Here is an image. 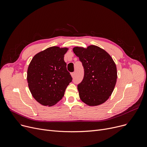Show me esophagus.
<instances>
[{"label":"esophagus","mask_w":147,"mask_h":147,"mask_svg":"<svg viewBox=\"0 0 147 147\" xmlns=\"http://www.w3.org/2000/svg\"><path fill=\"white\" fill-rule=\"evenodd\" d=\"M71 76H72V78H74V76H75V73H74V72L71 73Z\"/></svg>","instance_id":"34e87169"}]
</instances>
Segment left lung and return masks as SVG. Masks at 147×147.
I'll list each match as a JSON object with an SVG mask.
<instances>
[{
    "mask_svg": "<svg viewBox=\"0 0 147 147\" xmlns=\"http://www.w3.org/2000/svg\"><path fill=\"white\" fill-rule=\"evenodd\" d=\"M73 52L84 68L83 79L78 85L82 101L89 106L105 102L116 83L117 68L111 56L95 45L85 49L75 47Z\"/></svg>",
    "mask_w": 147,
    "mask_h": 147,
    "instance_id": "8db88e82",
    "label": "left lung"
}]
</instances>
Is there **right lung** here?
Returning <instances> with one entry per match:
<instances>
[{"instance_id":"obj_1","label":"right lung","mask_w":147,"mask_h":147,"mask_svg":"<svg viewBox=\"0 0 147 147\" xmlns=\"http://www.w3.org/2000/svg\"><path fill=\"white\" fill-rule=\"evenodd\" d=\"M68 48L52 46L37 53L27 69L31 94L45 106H52L63 98L72 78L64 60Z\"/></svg>"}]
</instances>
